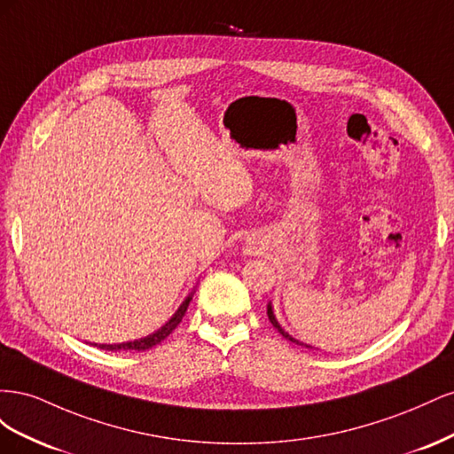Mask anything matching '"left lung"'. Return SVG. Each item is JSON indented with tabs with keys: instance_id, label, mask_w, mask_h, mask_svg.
Listing matches in <instances>:
<instances>
[{
	"instance_id": "left-lung-1",
	"label": "left lung",
	"mask_w": 454,
	"mask_h": 454,
	"mask_svg": "<svg viewBox=\"0 0 454 454\" xmlns=\"http://www.w3.org/2000/svg\"><path fill=\"white\" fill-rule=\"evenodd\" d=\"M267 316H269V320H270V324L274 325V327H277L278 329V333L284 337V339H287V340H292V342H295V345H301V347H307V348H312L310 345H305V342H301V340H297V339H294L290 333H287V332H284V329H282V325L278 324V320L277 318H274V312H272V307H270V303L267 305Z\"/></svg>"
}]
</instances>
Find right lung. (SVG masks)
Here are the masks:
<instances>
[{"mask_svg": "<svg viewBox=\"0 0 454 454\" xmlns=\"http://www.w3.org/2000/svg\"><path fill=\"white\" fill-rule=\"evenodd\" d=\"M191 299H193V294H189L185 297V301L180 305V309L176 310V314L172 316V318L167 324H164L160 329H157L155 333H151V335H147L144 339H136V340H129V342H119V345H98V342H94V347H98L102 350H112V352H117V350L140 352V350H147L151 347H155V345H159V342H162L164 339H167L174 332V329L177 327V324L182 322L184 314H185V310H187V307L191 303Z\"/></svg>", "mask_w": 454, "mask_h": 454, "instance_id": "add662e5", "label": "right lung"}]
</instances>
